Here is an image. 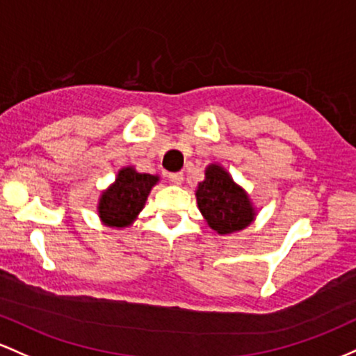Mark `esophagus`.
Returning <instances> with one entry per match:
<instances>
[{
    "label": "esophagus",
    "mask_w": 356,
    "mask_h": 356,
    "mask_svg": "<svg viewBox=\"0 0 356 356\" xmlns=\"http://www.w3.org/2000/svg\"><path fill=\"white\" fill-rule=\"evenodd\" d=\"M168 178H170V181L173 183V185H181L183 173H170L168 175Z\"/></svg>",
    "instance_id": "1"
}]
</instances>
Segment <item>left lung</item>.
<instances>
[{
  "label": "left lung",
  "mask_w": 356,
  "mask_h": 356,
  "mask_svg": "<svg viewBox=\"0 0 356 356\" xmlns=\"http://www.w3.org/2000/svg\"><path fill=\"white\" fill-rule=\"evenodd\" d=\"M195 195L203 218L217 234H234L254 222L255 209L249 195L220 165L207 166L205 179L198 183Z\"/></svg>",
  "instance_id": "8db88e82"
}]
</instances>
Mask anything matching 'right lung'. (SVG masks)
Returning a JSON list of instances; mask_svg holds the SVG:
<instances>
[{
  "instance_id": "obj_1",
  "label": "right lung",
  "mask_w": 356,
  "mask_h": 356,
  "mask_svg": "<svg viewBox=\"0 0 356 356\" xmlns=\"http://www.w3.org/2000/svg\"><path fill=\"white\" fill-rule=\"evenodd\" d=\"M159 181L158 175L138 173L133 166L122 168L118 178L99 198L97 211L109 227H129L145 207L151 188Z\"/></svg>"
}]
</instances>
